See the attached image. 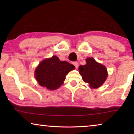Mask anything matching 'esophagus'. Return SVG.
Returning a JSON list of instances; mask_svg holds the SVG:
<instances>
[{"label": "esophagus", "mask_w": 134, "mask_h": 134, "mask_svg": "<svg viewBox=\"0 0 134 134\" xmlns=\"http://www.w3.org/2000/svg\"><path fill=\"white\" fill-rule=\"evenodd\" d=\"M72 64H73V65H74V66H75V67L76 68V69L78 67L79 64H78L77 62H73V63H72Z\"/></svg>", "instance_id": "obj_1"}]
</instances>
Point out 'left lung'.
<instances>
[{
  "mask_svg": "<svg viewBox=\"0 0 134 134\" xmlns=\"http://www.w3.org/2000/svg\"><path fill=\"white\" fill-rule=\"evenodd\" d=\"M86 64L80 65L79 71L83 80L92 89H97L105 83L108 73L105 65L96 62L93 58L86 59Z\"/></svg>",
  "mask_w": 134,
  "mask_h": 134,
  "instance_id": "left-lung-1",
  "label": "left lung"
}]
</instances>
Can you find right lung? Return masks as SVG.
<instances>
[{"label": "right lung", "mask_w": 134, "mask_h": 134, "mask_svg": "<svg viewBox=\"0 0 134 134\" xmlns=\"http://www.w3.org/2000/svg\"><path fill=\"white\" fill-rule=\"evenodd\" d=\"M75 69V67L66 61H61L53 55L42 60L35 70V77L38 84L47 89H57L64 83L65 76Z\"/></svg>", "instance_id": "right-lung-1"}]
</instances>
